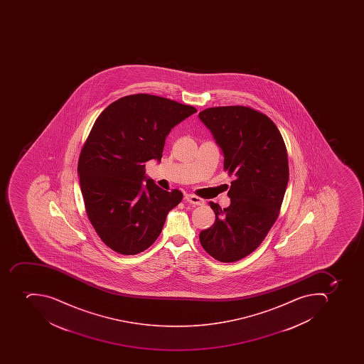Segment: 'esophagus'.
I'll use <instances>...</instances> for the list:
<instances>
[{
	"instance_id": "34e87169",
	"label": "esophagus",
	"mask_w": 364,
	"mask_h": 364,
	"mask_svg": "<svg viewBox=\"0 0 364 364\" xmlns=\"http://www.w3.org/2000/svg\"><path fill=\"white\" fill-rule=\"evenodd\" d=\"M186 201L192 203V205H197V206H203V203H205V201L201 198L197 197L195 195H186Z\"/></svg>"
}]
</instances>
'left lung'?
Returning a JSON list of instances; mask_svg holds the SVG:
<instances>
[{
    "instance_id": "left-lung-1",
    "label": "left lung",
    "mask_w": 364,
    "mask_h": 364,
    "mask_svg": "<svg viewBox=\"0 0 364 364\" xmlns=\"http://www.w3.org/2000/svg\"><path fill=\"white\" fill-rule=\"evenodd\" d=\"M199 118L223 151L224 171L235 176L230 206L210 203L215 222L199 239L216 261L233 263L263 242L280 214L289 180L286 144L272 119L250 107H213Z\"/></svg>"
}]
</instances>
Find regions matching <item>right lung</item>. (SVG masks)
Here are the masks:
<instances>
[{"label":"right lung","mask_w":364,"mask_h":364,"mask_svg":"<svg viewBox=\"0 0 364 364\" xmlns=\"http://www.w3.org/2000/svg\"><path fill=\"white\" fill-rule=\"evenodd\" d=\"M195 107L157 95H127L95 120L78 158L86 215L101 240L122 255L149 248L167 214L183 198L146 178V163L161 161L171 129ZM147 182L144 183V181Z\"/></svg>","instance_id":"obj_1"}]
</instances>
